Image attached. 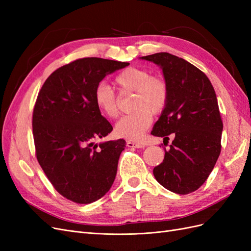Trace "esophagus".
<instances>
[{
    "label": "esophagus",
    "mask_w": 251,
    "mask_h": 251,
    "mask_svg": "<svg viewBox=\"0 0 251 251\" xmlns=\"http://www.w3.org/2000/svg\"><path fill=\"white\" fill-rule=\"evenodd\" d=\"M126 146L128 148H144V143L143 142H136V141H132V140H127L126 141Z\"/></svg>",
    "instance_id": "34e87169"
}]
</instances>
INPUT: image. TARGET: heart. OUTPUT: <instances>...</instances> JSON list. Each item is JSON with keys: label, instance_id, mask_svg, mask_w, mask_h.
Instances as JSON below:
<instances>
[{"label": "heart", "instance_id": "b5f03b06", "mask_svg": "<svg viewBox=\"0 0 251 251\" xmlns=\"http://www.w3.org/2000/svg\"><path fill=\"white\" fill-rule=\"evenodd\" d=\"M115 85L121 94L133 93L132 109L115 126L119 137L139 140L153 121V114H161L169 102V86L166 81L142 68L130 67L115 77ZM97 109L104 116L116 118L119 115V100L114 90L107 83H98L94 92Z\"/></svg>", "mask_w": 251, "mask_h": 251}]
</instances>
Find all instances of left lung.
Instances as JSON below:
<instances>
[{"label":"left lung","mask_w":251,"mask_h":251,"mask_svg":"<svg viewBox=\"0 0 251 251\" xmlns=\"http://www.w3.org/2000/svg\"><path fill=\"white\" fill-rule=\"evenodd\" d=\"M141 58L160 66L170 92L151 134L164 141L175 136L153 174L166 189L187 195L206 181L221 153L223 123L215 89L206 75L183 58L168 52Z\"/></svg>","instance_id":"obj_1"}]
</instances>
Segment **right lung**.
Segmentation results:
<instances>
[{"mask_svg": "<svg viewBox=\"0 0 251 251\" xmlns=\"http://www.w3.org/2000/svg\"><path fill=\"white\" fill-rule=\"evenodd\" d=\"M128 63L85 57L58 68L44 82L33 109L35 154L44 173L68 200L88 204L109 192L124 139L100 142L113 127L94 92L108 74Z\"/></svg>", "mask_w": 251, "mask_h": 251, "instance_id": "1", "label": "right lung"}]
</instances>
